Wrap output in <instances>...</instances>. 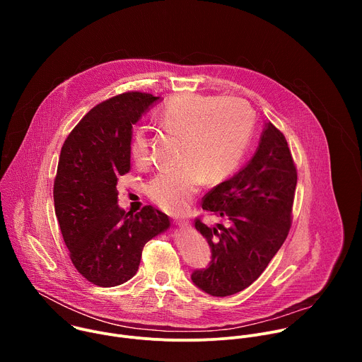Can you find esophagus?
Here are the masks:
<instances>
[{"mask_svg":"<svg viewBox=\"0 0 362 362\" xmlns=\"http://www.w3.org/2000/svg\"><path fill=\"white\" fill-rule=\"evenodd\" d=\"M175 222H176V225H179L180 228H189V225H190V222H189L187 219H185V218H176Z\"/></svg>","mask_w":362,"mask_h":362,"instance_id":"34e87169","label":"esophagus"}]
</instances>
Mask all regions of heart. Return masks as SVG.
I'll use <instances>...</instances> for the list:
<instances>
[{"mask_svg": "<svg viewBox=\"0 0 362 362\" xmlns=\"http://www.w3.org/2000/svg\"><path fill=\"white\" fill-rule=\"evenodd\" d=\"M159 122L168 133L180 137V166L154 175L147 193L162 209L177 214L186 209L204 177L218 183L236 170L253 133L255 115L240 98L187 93L168 103ZM129 153L136 165L147 163L150 137L146 127L133 130Z\"/></svg>", "mask_w": 362, "mask_h": 362, "instance_id": "obj_1", "label": "heart"}]
</instances>
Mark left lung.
<instances>
[{
    "label": "left lung",
    "mask_w": 362,
    "mask_h": 362,
    "mask_svg": "<svg viewBox=\"0 0 362 362\" xmlns=\"http://www.w3.org/2000/svg\"><path fill=\"white\" fill-rule=\"evenodd\" d=\"M295 187L296 168L286 139L265 123L246 166L203 197L202 209L228 225L209 228L194 221L211 246L212 261L192 274L193 284L212 296H228L259 278L288 236Z\"/></svg>",
    "instance_id": "8db88e82"
}]
</instances>
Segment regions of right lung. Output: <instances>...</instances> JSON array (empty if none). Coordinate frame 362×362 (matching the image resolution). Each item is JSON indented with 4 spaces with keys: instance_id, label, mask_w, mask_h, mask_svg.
<instances>
[{
    "instance_id": "add662e5",
    "label": "right lung",
    "mask_w": 362,
    "mask_h": 362,
    "mask_svg": "<svg viewBox=\"0 0 362 362\" xmlns=\"http://www.w3.org/2000/svg\"><path fill=\"white\" fill-rule=\"evenodd\" d=\"M159 97L140 91L93 107L66 139L54 179V208L70 259L91 284L117 286L139 269L144 245L170 226L153 206L126 214L117 177L129 173L133 124Z\"/></svg>"
}]
</instances>
